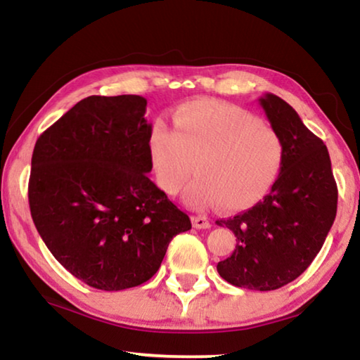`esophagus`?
<instances>
[{"mask_svg": "<svg viewBox=\"0 0 360 360\" xmlns=\"http://www.w3.org/2000/svg\"><path fill=\"white\" fill-rule=\"evenodd\" d=\"M192 224L195 229H210L211 227V222L208 221V217L205 216H192Z\"/></svg>", "mask_w": 360, "mask_h": 360, "instance_id": "34e87169", "label": "esophagus"}]
</instances>
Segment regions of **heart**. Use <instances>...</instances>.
<instances>
[{
    "label": "heart",
    "mask_w": 360,
    "mask_h": 360,
    "mask_svg": "<svg viewBox=\"0 0 360 360\" xmlns=\"http://www.w3.org/2000/svg\"><path fill=\"white\" fill-rule=\"evenodd\" d=\"M174 130L157 120L149 150L157 182L176 195L193 173L184 202L195 210L221 203L246 210L265 197L284 162L281 136L238 106L195 100L178 106Z\"/></svg>",
    "instance_id": "b5f03b06"
}]
</instances>
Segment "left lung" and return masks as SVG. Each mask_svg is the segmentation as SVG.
Segmentation results:
<instances>
[{"label": "left lung", "instance_id": "1", "mask_svg": "<svg viewBox=\"0 0 360 360\" xmlns=\"http://www.w3.org/2000/svg\"><path fill=\"white\" fill-rule=\"evenodd\" d=\"M259 103L283 139V168L262 202L216 221L236 236V249L217 271L236 288L275 290L300 276L321 251L337 216L338 191L326 144L295 109L273 94Z\"/></svg>", "mask_w": 360, "mask_h": 360}]
</instances>
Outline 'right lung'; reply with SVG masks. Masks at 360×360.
<instances>
[{
    "instance_id": "right-lung-1",
    "label": "right lung",
    "mask_w": 360,
    "mask_h": 360,
    "mask_svg": "<svg viewBox=\"0 0 360 360\" xmlns=\"http://www.w3.org/2000/svg\"><path fill=\"white\" fill-rule=\"evenodd\" d=\"M139 95L87 96L34 144L28 202L42 241L72 276L101 290L155 275L191 219L148 178L152 169Z\"/></svg>"
}]
</instances>
